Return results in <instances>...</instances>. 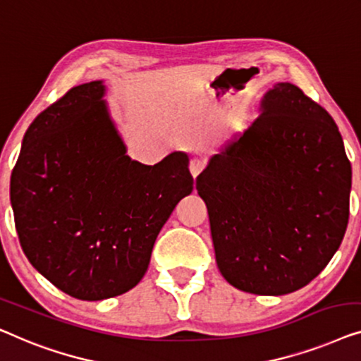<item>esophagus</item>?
<instances>
[{
    "mask_svg": "<svg viewBox=\"0 0 361 361\" xmlns=\"http://www.w3.org/2000/svg\"><path fill=\"white\" fill-rule=\"evenodd\" d=\"M204 166H206L204 160H201V159H192V160L190 161V171H191V175L196 178V176L200 175L202 170H204Z\"/></svg>",
    "mask_w": 361,
    "mask_h": 361,
    "instance_id": "1",
    "label": "esophagus"
}]
</instances>
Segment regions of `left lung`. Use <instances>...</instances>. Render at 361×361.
I'll return each instance as SVG.
<instances>
[{"mask_svg":"<svg viewBox=\"0 0 361 361\" xmlns=\"http://www.w3.org/2000/svg\"><path fill=\"white\" fill-rule=\"evenodd\" d=\"M262 114L227 140L196 178L216 262L232 286L281 296L311 283L338 250L352 165L331 114L276 83Z\"/></svg>","mask_w":361,"mask_h":361,"instance_id":"obj_1","label":"left lung"}]
</instances>
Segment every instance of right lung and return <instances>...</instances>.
Returning a JSON list of instances; mask_svg holds the SVG:
<instances>
[{"label":"right lung","mask_w":361,"mask_h":361,"mask_svg":"<svg viewBox=\"0 0 361 361\" xmlns=\"http://www.w3.org/2000/svg\"><path fill=\"white\" fill-rule=\"evenodd\" d=\"M104 91L103 81H90L42 111L11 175L27 260L83 301L119 296L142 280L160 229L192 191L185 152L154 166L126 155Z\"/></svg>","instance_id":"1"}]
</instances>
